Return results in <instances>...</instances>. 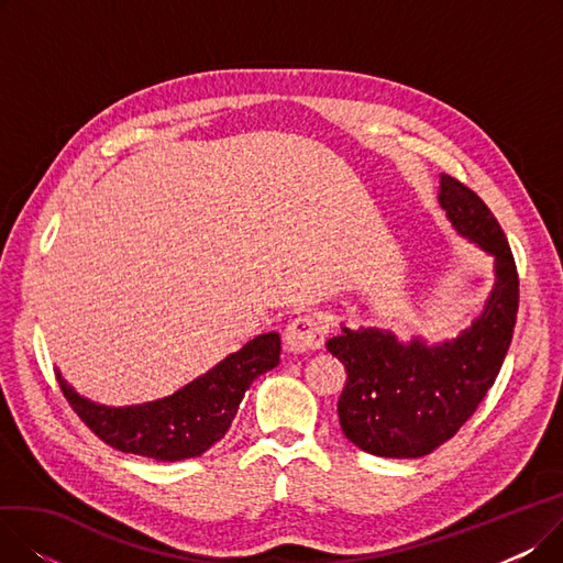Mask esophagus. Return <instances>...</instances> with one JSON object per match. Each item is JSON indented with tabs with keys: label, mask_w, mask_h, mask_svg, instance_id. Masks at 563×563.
Returning <instances> with one entry per match:
<instances>
[{
	"label": "esophagus",
	"mask_w": 563,
	"mask_h": 563,
	"mask_svg": "<svg viewBox=\"0 0 563 563\" xmlns=\"http://www.w3.org/2000/svg\"><path fill=\"white\" fill-rule=\"evenodd\" d=\"M323 340H327V329H323L312 314H299L297 319H291L285 329V344L289 351H317L323 344Z\"/></svg>",
	"instance_id": "obj_1"
}]
</instances>
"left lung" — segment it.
Listing matches in <instances>:
<instances>
[{"mask_svg": "<svg viewBox=\"0 0 563 563\" xmlns=\"http://www.w3.org/2000/svg\"><path fill=\"white\" fill-rule=\"evenodd\" d=\"M438 200L456 232L495 257V285L472 327L442 344L346 327L327 342L346 369L340 427L374 456L418 459L448 442L486 397L514 338L520 289L505 232L486 202L452 175H440Z\"/></svg>", "mask_w": 563, "mask_h": 563, "instance_id": "left-lung-1", "label": "left lung"}]
</instances>
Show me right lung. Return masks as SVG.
Here are the masks:
<instances>
[{
	"mask_svg": "<svg viewBox=\"0 0 563 563\" xmlns=\"http://www.w3.org/2000/svg\"><path fill=\"white\" fill-rule=\"evenodd\" d=\"M278 361L280 335L262 333L170 397L118 408L77 395L58 369L56 380L79 420L107 445L173 463L200 456L219 442L251 383Z\"/></svg>",
	"mask_w": 563,
	"mask_h": 563,
	"instance_id": "obj_1",
	"label": "right lung"
}]
</instances>
